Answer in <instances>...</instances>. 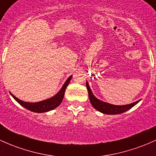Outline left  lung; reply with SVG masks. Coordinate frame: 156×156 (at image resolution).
Instances as JSON below:
<instances>
[{
    "label": "left lung",
    "mask_w": 156,
    "mask_h": 156,
    "mask_svg": "<svg viewBox=\"0 0 156 156\" xmlns=\"http://www.w3.org/2000/svg\"><path fill=\"white\" fill-rule=\"evenodd\" d=\"M86 85H87V90H88V94H89V98H90V103H91L92 106L95 109H97V110L99 111V112H102V113L107 114V115H116V114L123 113V112L129 110V109H131L132 107H134L136 104H137L140 101L139 100V101H137L136 102H134V103H132L130 104H126V105H123V106L110 104L109 103H107V102L102 101L96 98L95 97V95L92 94L91 89H90V86H89V83L87 81L86 82Z\"/></svg>",
    "instance_id": "8db88e82"
}]
</instances>
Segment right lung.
<instances>
[{
	"mask_svg": "<svg viewBox=\"0 0 156 156\" xmlns=\"http://www.w3.org/2000/svg\"><path fill=\"white\" fill-rule=\"evenodd\" d=\"M73 75L69 77L68 79L66 80V82L64 83V84L63 85L62 88L61 89V90L56 94L55 96H53L50 98L47 99V100L42 101L39 102H35V103H30V102H25L23 101L20 100L18 98H16L14 95L10 92V94L12 95V96L14 98L17 102L18 104H20V105L23 106V107L26 109H27L28 110L32 111V112H38V113H41V112H48V111H50L56 108L57 107L61 104V101H63V98H64L65 90H66V87L68 86V84L69 83L70 80H71Z\"/></svg>",
	"mask_w": 156,
	"mask_h": 156,
	"instance_id": "obj_1",
	"label": "right lung"
}]
</instances>
